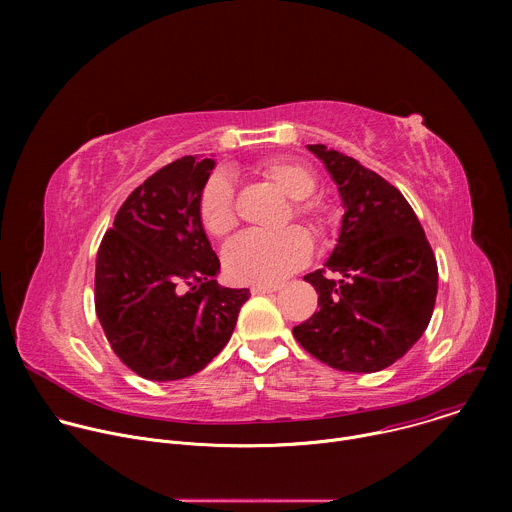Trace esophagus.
<instances>
[{
    "mask_svg": "<svg viewBox=\"0 0 512 512\" xmlns=\"http://www.w3.org/2000/svg\"><path fill=\"white\" fill-rule=\"evenodd\" d=\"M279 287L277 285H253L251 287V294L257 296V294H273V291H277Z\"/></svg>",
    "mask_w": 512,
    "mask_h": 512,
    "instance_id": "obj_1",
    "label": "esophagus"
}]
</instances>
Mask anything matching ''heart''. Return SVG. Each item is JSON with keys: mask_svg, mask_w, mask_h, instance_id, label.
<instances>
[{"mask_svg": "<svg viewBox=\"0 0 512 512\" xmlns=\"http://www.w3.org/2000/svg\"><path fill=\"white\" fill-rule=\"evenodd\" d=\"M261 174L287 198L300 200L296 202L298 216L306 218L312 227L324 229L326 212L316 202L306 200L318 186L312 170L298 162L271 160L261 166ZM198 214L204 231L212 237H223L235 227V192L227 176H214L208 180L200 194ZM312 253V237L300 227H291L281 233L245 231L225 245L223 265L227 275L237 283L273 285L302 269Z\"/></svg>", "mask_w": 512, "mask_h": 512, "instance_id": "1", "label": "heart"}]
</instances>
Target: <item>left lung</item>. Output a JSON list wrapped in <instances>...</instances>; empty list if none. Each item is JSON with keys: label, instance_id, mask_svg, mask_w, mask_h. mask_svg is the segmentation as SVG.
Listing matches in <instances>:
<instances>
[{"label": "left lung", "instance_id": "8db88e82", "mask_svg": "<svg viewBox=\"0 0 512 512\" xmlns=\"http://www.w3.org/2000/svg\"><path fill=\"white\" fill-rule=\"evenodd\" d=\"M308 150L338 186L342 221L324 267L304 279L318 291L296 340L328 367L377 373L399 360L425 332L437 296V263L413 208L377 172L314 143Z\"/></svg>", "mask_w": 512, "mask_h": 512}]
</instances>
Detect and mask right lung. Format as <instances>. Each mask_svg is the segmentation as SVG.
Here are the masks:
<instances>
[{"instance_id": "add662e5", "label": "right lung", "mask_w": 512, "mask_h": 512, "mask_svg": "<svg viewBox=\"0 0 512 512\" xmlns=\"http://www.w3.org/2000/svg\"><path fill=\"white\" fill-rule=\"evenodd\" d=\"M212 158L184 156L137 186L101 241L95 310L113 352L150 381L186 379L225 348L249 289L221 271L198 214Z\"/></svg>"}]
</instances>
